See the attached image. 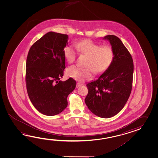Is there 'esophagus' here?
Returning <instances> with one entry per match:
<instances>
[{"label":"esophagus","mask_w":158,"mask_h":158,"mask_svg":"<svg viewBox=\"0 0 158 158\" xmlns=\"http://www.w3.org/2000/svg\"><path fill=\"white\" fill-rule=\"evenodd\" d=\"M81 85H82V84L81 82H77V84L76 85V87L78 88V87H79L80 86H81Z\"/></svg>","instance_id":"obj_1"}]
</instances>
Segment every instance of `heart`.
I'll use <instances>...</instances> for the list:
<instances>
[{"instance_id": "heart-1", "label": "heart", "mask_w": 158, "mask_h": 158, "mask_svg": "<svg viewBox=\"0 0 158 158\" xmlns=\"http://www.w3.org/2000/svg\"><path fill=\"white\" fill-rule=\"evenodd\" d=\"M74 46L79 53L87 56L85 64L87 67L82 68L72 65L66 71L68 76L76 80L81 81L90 80L93 77V71L95 74L104 73L114 60V50L110 46H101L90 40H85L80 41ZM63 54L68 63L74 62L76 52L72 46L64 47Z\"/></svg>"}]
</instances>
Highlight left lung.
Masks as SVG:
<instances>
[{"label": "left lung", "mask_w": 158, "mask_h": 158, "mask_svg": "<svg viewBox=\"0 0 158 158\" xmlns=\"http://www.w3.org/2000/svg\"><path fill=\"white\" fill-rule=\"evenodd\" d=\"M103 39L111 44L114 60L97 80L86 85L88 94L85 101L94 114L110 118L121 111L131 95L134 65L131 55L118 37L108 35Z\"/></svg>", "instance_id": "8db88e82"}]
</instances>
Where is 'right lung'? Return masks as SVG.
<instances>
[{"label": "right lung", "instance_id": "1", "mask_svg": "<svg viewBox=\"0 0 158 158\" xmlns=\"http://www.w3.org/2000/svg\"><path fill=\"white\" fill-rule=\"evenodd\" d=\"M67 34L50 31L30 47L26 64V85L30 101L41 114H59L67 107L68 95L76 82L72 78L61 81L65 68L64 47Z\"/></svg>", "mask_w": 158, "mask_h": 158}]
</instances>
